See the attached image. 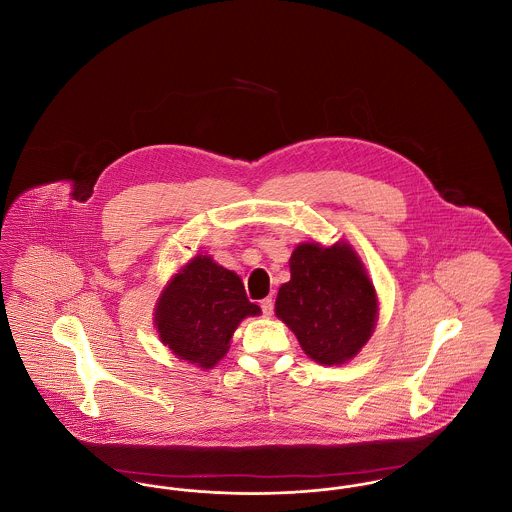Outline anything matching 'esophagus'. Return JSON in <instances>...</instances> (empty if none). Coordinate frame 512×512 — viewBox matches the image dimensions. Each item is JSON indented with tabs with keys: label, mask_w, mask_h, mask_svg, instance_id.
<instances>
[{
	"label": "esophagus",
	"mask_w": 512,
	"mask_h": 512,
	"mask_svg": "<svg viewBox=\"0 0 512 512\" xmlns=\"http://www.w3.org/2000/svg\"><path fill=\"white\" fill-rule=\"evenodd\" d=\"M261 309H263V315H265V317H272V311H274V301H272V297H265V299L261 301Z\"/></svg>",
	"instance_id": "obj_1"
}]
</instances>
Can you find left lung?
Segmentation results:
<instances>
[{
  "label": "left lung",
  "mask_w": 512,
  "mask_h": 512,
  "mask_svg": "<svg viewBox=\"0 0 512 512\" xmlns=\"http://www.w3.org/2000/svg\"><path fill=\"white\" fill-rule=\"evenodd\" d=\"M290 282L276 297V317L320 365H343L370 340L378 320L376 290L365 265L345 242L299 244Z\"/></svg>",
  "instance_id": "left-lung-1"
}]
</instances>
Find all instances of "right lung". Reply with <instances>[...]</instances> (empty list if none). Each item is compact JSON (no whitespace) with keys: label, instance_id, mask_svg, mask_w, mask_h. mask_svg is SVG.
<instances>
[{"label":"right lung","instance_id":"obj_1","mask_svg":"<svg viewBox=\"0 0 512 512\" xmlns=\"http://www.w3.org/2000/svg\"><path fill=\"white\" fill-rule=\"evenodd\" d=\"M261 309L245 295L242 278L213 257L197 255L174 274L155 307V328L176 357L213 368L228 353L232 334Z\"/></svg>","mask_w":512,"mask_h":512}]
</instances>
